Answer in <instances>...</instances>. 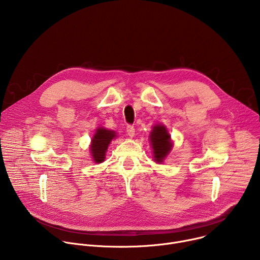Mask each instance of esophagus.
Listing matches in <instances>:
<instances>
[{"label":"esophagus","mask_w":260,"mask_h":260,"mask_svg":"<svg viewBox=\"0 0 260 260\" xmlns=\"http://www.w3.org/2000/svg\"><path fill=\"white\" fill-rule=\"evenodd\" d=\"M126 134L129 138H133L135 136V127L133 125H127L126 127Z\"/></svg>","instance_id":"esophagus-1"}]
</instances>
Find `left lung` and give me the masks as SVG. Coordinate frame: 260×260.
<instances>
[{"label": "left lung", "mask_w": 260, "mask_h": 260, "mask_svg": "<svg viewBox=\"0 0 260 260\" xmlns=\"http://www.w3.org/2000/svg\"><path fill=\"white\" fill-rule=\"evenodd\" d=\"M149 138L153 149L154 161L157 164L164 162L173 147L171 135L169 134L167 127L162 124H155L152 127Z\"/></svg>", "instance_id": "1"}]
</instances>
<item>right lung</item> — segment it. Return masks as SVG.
<instances>
[{
  "label": "right lung",
  "instance_id": "obj_1",
  "mask_svg": "<svg viewBox=\"0 0 260 260\" xmlns=\"http://www.w3.org/2000/svg\"><path fill=\"white\" fill-rule=\"evenodd\" d=\"M116 137L117 136L114 131H109L104 127L96 128L90 144V153L94 162L101 164L105 160L108 146L110 142Z\"/></svg>",
  "mask_w": 260,
  "mask_h": 260
}]
</instances>
